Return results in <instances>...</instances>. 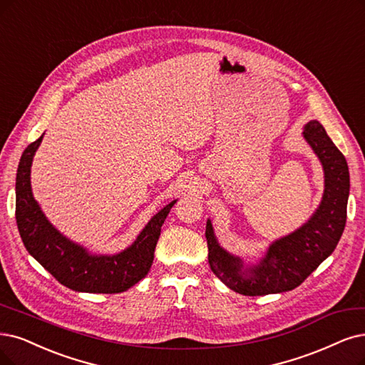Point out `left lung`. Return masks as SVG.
I'll list each match as a JSON object with an SVG mask.
<instances>
[{
    "label": "left lung",
    "instance_id": "obj_1",
    "mask_svg": "<svg viewBox=\"0 0 365 365\" xmlns=\"http://www.w3.org/2000/svg\"><path fill=\"white\" fill-rule=\"evenodd\" d=\"M302 137L319 158L325 178L320 205L304 225L274 240L257 263L247 264L220 245L210 220L206 222L212 272L236 293L263 296L293 290L329 257L343 235L350 191L346 158L317 120L308 121Z\"/></svg>",
    "mask_w": 365,
    "mask_h": 365
}]
</instances>
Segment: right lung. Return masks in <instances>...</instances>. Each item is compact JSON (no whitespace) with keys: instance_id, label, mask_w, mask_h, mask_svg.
<instances>
[{"instance_id":"1","label":"right lung","mask_w":365,"mask_h":365,"mask_svg":"<svg viewBox=\"0 0 365 365\" xmlns=\"http://www.w3.org/2000/svg\"><path fill=\"white\" fill-rule=\"evenodd\" d=\"M43 135L25 148L16 173V224L26 251L58 282L75 292H126L150 271L160 227L178 200L153 215L126 250L117 254H91L58 232L34 200L31 165Z\"/></svg>"}]
</instances>
